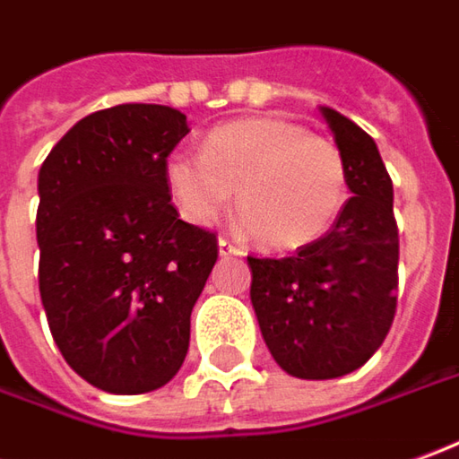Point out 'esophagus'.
I'll return each mask as SVG.
<instances>
[{"instance_id": "obj_1", "label": "esophagus", "mask_w": 459, "mask_h": 459, "mask_svg": "<svg viewBox=\"0 0 459 459\" xmlns=\"http://www.w3.org/2000/svg\"><path fill=\"white\" fill-rule=\"evenodd\" d=\"M217 249H220V257H237V255H242V249L237 247V245H232L230 239H224V237H220Z\"/></svg>"}]
</instances>
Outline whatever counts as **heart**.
Returning <instances> with one entry per match:
<instances>
[{
    "instance_id": "heart-1",
    "label": "heart",
    "mask_w": 459,
    "mask_h": 459,
    "mask_svg": "<svg viewBox=\"0 0 459 459\" xmlns=\"http://www.w3.org/2000/svg\"><path fill=\"white\" fill-rule=\"evenodd\" d=\"M164 179L179 214L210 227L237 192V214L264 249L307 247L332 230L350 197L340 147L280 117L214 127L199 152H172Z\"/></svg>"
}]
</instances>
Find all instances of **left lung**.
<instances>
[{
	"label": "left lung",
	"mask_w": 459,
	"mask_h": 459,
	"mask_svg": "<svg viewBox=\"0 0 459 459\" xmlns=\"http://www.w3.org/2000/svg\"><path fill=\"white\" fill-rule=\"evenodd\" d=\"M320 115L347 162L352 197L330 232L295 257H247L249 299L264 344L299 380H334L362 368L387 337L397 307L393 179L365 129L330 107Z\"/></svg>",
	"instance_id": "left-lung-1"
}]
</instances>
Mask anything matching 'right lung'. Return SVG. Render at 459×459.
<instances>
[{
	"mask_svg": "<svg viewBox=\"0 0 459 459\" xmlns=\"http://www.w3.org/2000/svg\"><path fill=\"white\" fill-rule=\"evenodd\" d=\"M189 132L164 104L79 119L47 154L37 189L39 295L66 365L104 393L175 377L217 237L179 220L164 164Z\"/></svg>",
	"mask_w": 459,
	"mask_h": 459,
	"instance_id": "right-lung-1",
	"label": "right lung"
}]
</instances>
